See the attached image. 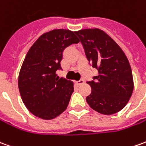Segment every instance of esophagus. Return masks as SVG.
I'll return each mask as SVG.
<instances>
[{"label":"esophagus","instance_id":"obj_1","mask_svg":"<svg viewBox=\"0 0 146 146\" xmlns=\"http://www.w3.org/2000/svg\"><path fill=\"white\" fill-rule=\"evenodd\" d=\"M76 84L78 85V86H80V85H81V84H84V80H78V81H76Z\"/></svg>","mask_w":146,"mask_h":146}]
</instances>
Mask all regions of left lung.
Returning <instances> with one entry per match:
<instances>
[{
  "instance_id": "8db88e82",
  "label": "left lung",
  "mask_w": 146,
  "mask_h": 146,
  "mask_svg": "<svg viewBox=\"0 0 146 146\" xmlns=\"http://www.w3.org/2000/svg\"><path fill=\"white\" fill-rule=\"evenodd\" d=\"M85 55L99 75L88 81L92 92L86 97L91 108L103 115L115 114L128 103L133 90L132 70L123 50L98 28L76 31Z\"/></svg>"
}]
</instances>
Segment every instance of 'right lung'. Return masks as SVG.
Masks as SVG:
<instances>
[{"label": "right lung", "instance_id": "obj_1", "mask_svg": "<svg viewBox=\"0 0 146 146\" xmlns=\"http://www.w3.org/2000/svg\"><path fill=\"white\" fill-rule=\"evenodd\" d=\"M80 42L75 32L55 29L42 35L27 52L20 69L18 86L21 99L34 115L49 120L69 104L73 83L57 77L64 50Z\"/></svg>", "mask_w": 146, "mask_h": 146}]
</instances>
